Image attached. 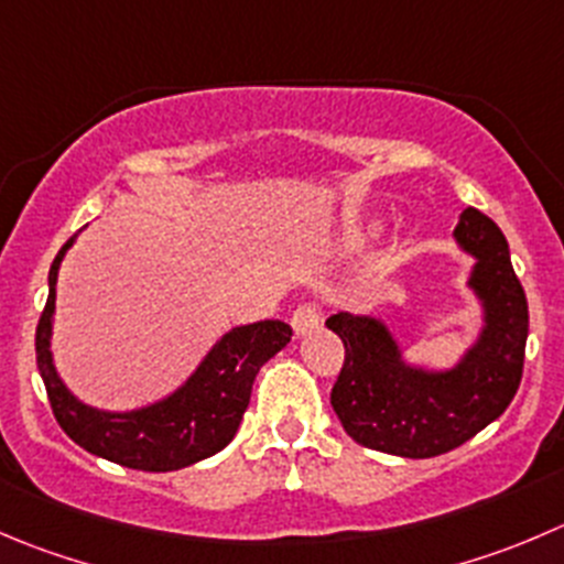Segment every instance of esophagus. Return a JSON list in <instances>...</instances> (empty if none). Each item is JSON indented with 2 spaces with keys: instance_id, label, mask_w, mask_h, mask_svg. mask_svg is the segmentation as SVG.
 Masks as SVG:
<instances>
[{
  "instance_id": "1",
  "label": "esophagus",
  "mask_w": 564,
  "mask_h": 564,
  "mask_svg": "<svg viewBox=\"0 0 564 564\" xmlns=\"http://www.w3.org/2000/svg\"><path fill=\"white\" fill-rule=\"evenodd\" d=\"M322 319H319V308L316 305H300L297 311L292 314V330L294 336L303 338V336H311L314 330H319Z\"/></svg>"
}]
</instances>
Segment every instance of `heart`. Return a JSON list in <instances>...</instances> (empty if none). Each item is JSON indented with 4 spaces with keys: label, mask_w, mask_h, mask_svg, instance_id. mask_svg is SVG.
Instances as JSON below:
<instances>
[{
    "label": "heart",
    "mask_w": 564,
    "mask_h": 564,
    "mask_svg": "<svg viewBox=\"0 0 564 564\" xmlns=\"http://www.w3.org/2000/svg\"><path fill=\"white\" fill-rule=\"evenodd\" d=\"M358 237H360V234H358Z\"/></svg>",
    "instance_id": "heart-1"
}]
</instances>
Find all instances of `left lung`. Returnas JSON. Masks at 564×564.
I'll use <instances>...</instances> for the list:
<instances>
[{"label": "left lung", "mask_w": 564, "mask_h": 564, "mask_svg": "<svg viewBox=\"0 0 564 564\" xmlns=\"http://www.w3.org/2000/svg\"><path fill=\"white\" fill-rule=\"evenodd\" d=\"M457 248L471 256L466 278L479 303V330L457 364L424 366L404 358L380 316L338 314L325 325L344 341V366L330 404L355 444L386 455L438 457L499 419L523 375L529 305L510 261V245L490 217L463 209Z\"/></svg>", "instance_id": "8db88e82"}]
</instances>
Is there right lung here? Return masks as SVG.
I'll use <instances>...</instances> for the list:
<instances>
[{
    "mask_svg": "<svg viewBox=\"0 0 564 564\" xmlns=\"http://www.w3.org/2000/svg\"><path fill=\"white\" fill-rule=\"evenodd\" d=\"M76 237L79 234H74L52 261L48 300L35 333L37 371L59 427L90 455L137 471H178L226 449L248 410L256 375L292 341V327L272 319L231 327L167 397L131 410L93 408L65 386L52 355L59 264Z\"/></svg>",
    "mask_w": 564,
    "mask_h": 564,
    "instance_id": "right-lung-1",
    "label": "right lung"
}]
</instances>
